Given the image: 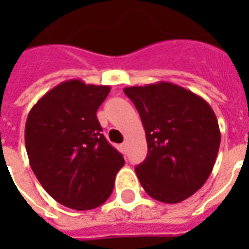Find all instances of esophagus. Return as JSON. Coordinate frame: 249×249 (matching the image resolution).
<instances>
[{
  "label": "esophagus",
  "instance_id": "34e87169",
  "mask_svg": "<svg viewBox=\"0 0 249 249\" xmlns=\"http://www.w3.org/2000/svg\"><path fill=\"white\" fill-rule=\"evenodd\" d=\"M121 149H123L124 152L128 151V142H126V141H124V142L121 144Z\"/></svg>",
  "mask_w": 249,
  "mask_h": 249
}]
</instances>
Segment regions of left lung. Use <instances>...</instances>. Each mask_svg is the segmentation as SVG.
Here are the masks:
<instances>
[{
	"label": "left lung",
	"mask_w": 249,
	"mask_h": 249,
	"mask_svg": "<svg viewBox=\"0 0 249 249\" xmlns=\"http://www.w3.org/2000/svg\"><path fill=\"white\" fill-rule=\"evenodd\" d=\"M144 125L145 160L135 168L145 192L176 204L197 192L213 169L220 129L209 104L191 90L157 82L125 88Z\"/></svg>",
	"instance_id": "1"
}]
</instances>
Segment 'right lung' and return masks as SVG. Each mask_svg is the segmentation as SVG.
Here are the masks:
<instances>
[{
	"label": "right lung",
	"mask_w": 249,
	"mask_h": 249,
	"mask_svg": "<svg viewBox=\"0 0 249 249\" xmlns=\"http://www.w3.org/2000/svg\"><path fill=\"white\" fill-rule=\"evenodd\" d=\"M109 92L105 85L69 80L42 96L28 114L30 167L46 192L68 208L88 211L105 203L124 165L96 116Z\"/></svg>",
	"instance_id": "1"
}]
</instances>
